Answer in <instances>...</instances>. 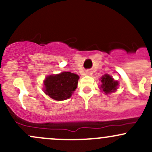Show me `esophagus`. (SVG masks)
I'll list each match as a JSON object with an SVG mask.
<instances>
[{
    "instance_id": "1",
    "label": "esophagus",
    "mask_w": 152,
    "mask_h": 152,
    "mask_svg": "<svg viewBox=\"0 0 152 152\" xmlns=\"http://www.w3.org/2000/svg\"><path fill=\"white\" fill-rule=\"evenodd\" d=\"M90 73H91V72H89V71L86 72V74H87V75H88V76H89V75H90Z\"/></svg>"
}]
</instances>
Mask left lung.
Masks as SVG:
<instances>
[{"mask_svg":"<svg viewBox=\"0 0 152 152\" xmlns=\"http://www.w3.org/2000/svg\"><path fill=\"white\" fill-rule=\"evenodd\" d=\"M101 85L100 89L103 92H104L106 94H110L113 92H115L118 88V82L114 80L112 76L108 74H104L101 78Z\"/></svg>","mask_w":152,"mask_h":152,"instance_id":"left-lung-1","label":"left lung"}]
</instances>
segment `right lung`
Segmentation results:
<instances>
[{
	"instance_id": "1",
	"label": "right lung",
	"mask_w": 152,
	"mask_h": 152,
	"mask_svg": "<svg viewBox=\"0 0 152 152\" xmlns=\"http://www.w3.org/2000/svg\"><path fill=\"white\" fill-rule=\"evenodd\" d=\"M79 76L70 72H62L47 76L44 81V92L56 101L69 99L77 88Z\"/></svg>"
}]
</instances>
